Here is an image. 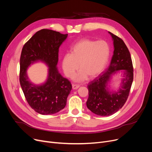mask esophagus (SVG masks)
<instances>
[{
    "mask_svg": "<svg viewBox=\"0 0 152 152\" xmlns=\"http://www.w3.org/2000/svg\"><path fill=\"white\" fill-rule=\"evenodd\" d=\"M80 88V86L77 84H72V89H77Z\"/></svg>",
    "mask_w": 152,
    "mask_h": 152,
    "instance_id": "esophagus-1",
    "label": "esophagus"
}]
</instances>
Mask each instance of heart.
<instances>
[{
	"mask_svg": "<svg viewBox=\"0 0 152 152\" xmlns=\"http://www.w3.org/2000/svg\"><path fill=\"white\" fill-rule=\"evenodd\" d=\"M109 53V46L105 42L82 39L73 46L71 53L63 56L62 68L64 73L67 77H72L80 68L81 71L75 77L76 81H83L88 77L93 79L105 69Z\"/></svg>",
	"mask_w": 152,
	"mask_h": 152,
	"instance_id": "heart-1",
	"label": "heart"
}]
</instances>
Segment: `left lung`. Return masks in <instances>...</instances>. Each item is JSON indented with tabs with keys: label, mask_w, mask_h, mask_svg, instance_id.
<instances>
[{
	"label": "left lung",
	"mask_w": 152,
	"mask_h": 152,
	"mask_svg": "<svg viewBox=\"0 0 152 152\" xmlns=\"http://www.w3.org/2000/svg\"><path fill=\"white\" fill-rule=\"evenodd\" d=\"M113 38L114 54L110 64L102 75L88 86L89 97L87 107L100 116L113 115L126 102L134 79V69L130 52L121 38L109 31ZM121 73L123 76L117 91H110L108 84L112 76Z\"/></svg>",
	"instance_id": "1"
}]
</instances>
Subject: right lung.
I'll list each match as a JSON object with an SVG mask.
<instances>
[{
    "label": "right lung",
    "instance_id": "add662e5",
    "mask_svg": "<svg viewBox=\"0 0 152 152\" xmlns=\"http://www.w3.org/2000/svg\"><path fill=\"white\" fill-rule=\"evenodd\" d=\"M68 34L48 29L38 31L26 43L20 60V83L30 106L42 115L53 114L63 109L72 89L71 83L57 68L59 48ZM43 62L49 68L48 76L41 85L32 83L27 75L28 67Z\"/></svg>",
    "mask_w": 152,
    "mask_h": 152
}]
</instances>
